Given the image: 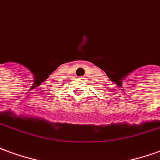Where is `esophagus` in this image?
<instances>
[{
	"instance_id": "obj_1",
	"label": "esophagus",
	"mask_w": 160,
	"mask_h": 160,
	"mask_svg": "<svg viewBox=\"0 0 160 160\" xmlns=\"http://www.w3.org/2000/svg\"><path fill=\"white\" fill-rule=\"evenodd\" d=\"M80 80H83L84 77H82V76H81V77H80Z\"/></svg>"
}]
</instances>
